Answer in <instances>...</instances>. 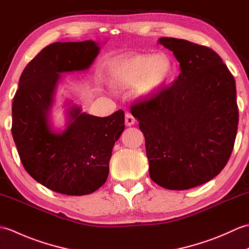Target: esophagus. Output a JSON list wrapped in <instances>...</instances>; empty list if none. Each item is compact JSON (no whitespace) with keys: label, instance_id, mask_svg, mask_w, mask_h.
<instances>
[{"label":"esophagus","instance_id":"34e87169","mask_svg":"<svg viewBox=\"0 0 249 249\" xmlns=\"http://www.w3.org/2000/svg\"><path fill=\"white\" fill-rule=\"evenodd\" d=\"M136 123V120L133 115H131L129 112L125 114V124L126 126H133Z\"/></svg>","mask_w":249,"mask_h":249}]
</instances>
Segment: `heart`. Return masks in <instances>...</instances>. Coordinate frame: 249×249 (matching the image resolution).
<instances>
[{"mask_svg": "<svg viewBox=\"0 0 249 249\" xmlns=\"http://www.w3.org/2000/svg\"><path fill=\"white\" fill-rule=\"evenodd\" d=\"M173 66L166 54L129 53L114 57L107 64L108 82L115 89L135 86L138 97L156 93L172 76Z\"/></svg>", "mask_w": 249, "mask_h": 249, "instance_id": "b5f03b06", "label": "heart"}]
</instances>
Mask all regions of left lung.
I'll use <instances>...</instances> for the list:
<instances>
[{
    "mask_svg": "<svg viewBox=\"0 0 249 249\" xmlns=\"http://www.w3.org/2000/svg\"><path fill=\"white\" fill-rule=\"evenodd\" d=\"M158 43L173 52L181 73L130 111L144 135L151 178L185 190L211 181L229 160L239 124L235 80L208 47L169 37Z\"/></svg>",
    "mask_w": 249,
    "mask_h": 249,
    "instance_id": "left-lung-1",
    "label": "left lung"
}]
</instances>
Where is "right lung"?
Instances as JSON below:
<instances>
[{
	"instance_id": "1",
	"label": "right lung",
	"mask_w": 249,
	"mask_h": 249,
	"mask_svg": "<svg viewBox=\"0 0 249 249\" xmlns=\"http://www.w3.org/2000/svg\"><path fill=\"white\" fill-rule=\"evenodd\" d=\"M99 50L93 40L51 44L19 79L12 109L13 138L26 172L55 193L83 196L102 187L114 143L125 128L122 110L99 118L77 105L67 108L64 130H54L51 124L61 73L89 70Z\"/></svg>"
}]
</instances>
